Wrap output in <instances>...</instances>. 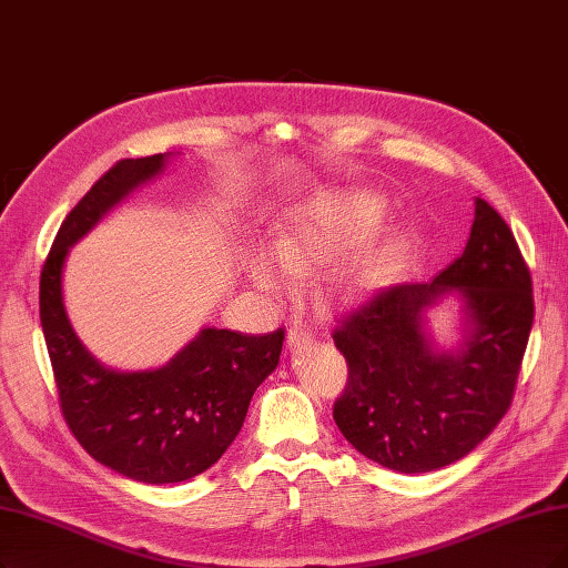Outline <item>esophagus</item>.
Here are the masks:
<instances>
[{"label":"esophagus","instance_id":"34e87169","mask_svg":"<svg viewBox=\"0 0 568 568\" xmlns=\"http://www.w3.org/2000/svg\"><path fill=\"white\" fill-rule=\"evenodd\" d=\"M311 342H313V332L306 325L295 323L290 327V332H287V346L290 348H300V346H306Z\"/></svg>","mask_w":568,"mask_h":568}]
</instances>
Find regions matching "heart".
<instances>
[{
  "instance_id": "obj_1",
  "label": "heart",
  "mask_w": 568,
  "mask_h": 568,
  "mask_svg": "<svg viewBox=\"0 0 568 568\" xmlns=\"http://www.w3.org/2000/svg\"><path fill=\"white\" fill-rule=\"evenodd\" d=\"M374 213L363 203L318 199L302 207L281 231L273 257L260 255L250 264V278L264 292H283L287 273H306L329 264L369 226ZM379 262V260H376ZM376 262L355 264L337 273V287L346 295H361L376 278Z\"/></svg>"
}]
</instances>
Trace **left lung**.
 I'll return each instance as SVG.
<instances>
[{
  "instance_id": "8db88e82",
  "label": "left lung",
  "mask_w": 568,
  "mask_h": 568,
  "mask_svg": "<svg viewBox=\"0 0 568 568\" xmlns=\"http://www.w3.org/2000/svg\"><path fill=\"white\" fill-rule=\"evenodd\" d=\"M456 288L474 325L460 354H435L420 313ZM534 325L531 273L496 210L475 201L464 255L430 283L374 290L332 329L348 365L334 422L374 464L430 473L470 454L513 405Z\"/></svg>"
}]
</instances>
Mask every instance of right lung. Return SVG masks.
<instances>
[{
	"instance_id": "obj_1",
	"label": "right lung",
	"mask_w": 568,
	"mask_h": 568,
	"mask_svg": "<svg viewBox=\"0 0 568 568\" xmlns=\"http://www.w3.org/2000/svg\"><path fill=\"white\" fill-rule=\"evenodd\" d=\"M163 154L121 159L60 224L39 281V318L62 418L98 464L146 485H173L217 464L234 443L252 393L276 369L285 329H203L161 369L114 372L81 346L62 306L68 250L133 186L156 175Z\"/></svg>"
}]
</instances>
